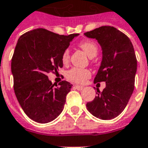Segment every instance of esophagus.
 <instances>
[{
	"label": "esophagus",
	"mask_w": 148,
	"mask_h": 148,
	"mask_svg": "<svg viewBox=\"0 0 148 148\" xmlns=\"http://www.w3.org/2000/svg\"><path fill=\"white\" fill-rule=\"evenodd\" d=\"M74 88L77 90H82L84 88V86H77V85H75L74 86Z\"/></svg>",
	"instance_id": "1"
}]
</instances>
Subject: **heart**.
Masks as SVG:
<instances>
[{
    "label": "heart",
    "instance_id": "obj_1",
    "mask_svg": "<svg viewBox=\"0 0 148 148\" xmlns=\"http://www.w3.org/2000/svg\"><path fill=\"white\" fill-rule=\"evenodd\" d=\"M79 47L86 52V54L90 58H93L97 55L98 47L96 44V42H94L93 41H90V40L83 41L79 44ZM69 60H70V51L66 49L62 55V62H63V64H67ZM90 76H91V72L90 70L84 68L74 67L69 70L66 74V77L68 80L78 84L84 83L88 78H90Z\"/></svg>",
    "mask_w": 148,
    "mask_h": 148
}]
</instances>
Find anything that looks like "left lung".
<instances>
[{"label":"left lung","instance_id":"left-lung-1","mask_svg":"<svg viewBox=\"0 0 148 148\" xmlns=\"http://www.w3.org/2000/svg\"><path fill=\"white\" fill-rule=\"evenodd\" d=\"M85 36L96 39L102 49V61L94 83L106 82L102 92L86 104L88 111L101 120H111L124 111L133 93L137 60L129 38L111 26L87 32Z\"/></svg>","mask_w":148,"mask_h":148}]
</instances>
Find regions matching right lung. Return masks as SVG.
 I'll list each match as a JSON object with an SVG mask.
<instances>
[{
  "mask_svg": "<svg viewBox=\"0 0 148 148\" xmlns=\"http://www.w3.org/2000/svg\"><path fill=\"white\" fill-rule=\"evenodd\" d=\"M78 34L62 36L44 28L22 35L12 58L16 97L25 114L38 123H48L59 116L72 84L52 85L47 73L62 68V55Z\"/></svg>",
  "mask_w": 148,
  "mask_h": 148,
  "instance_id": "obj_1",
  "label": "right lung"
}]
</instances>
